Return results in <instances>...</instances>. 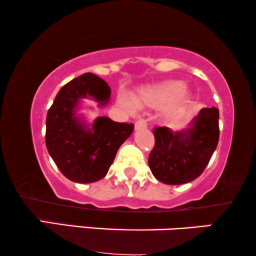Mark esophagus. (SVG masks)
<instances>
[{
	"label": "esophagus",
	"instance_id": "1",
	"mask_svg": "<svg viewBox=\"0 0 256 256\" xmlns=\"http://www.w3.org/2000/svg\"><path fill=\"white\" fill-rule=\"evenodd\" d=\"M143 128H146V121L143 120V118H140L135 122V129L136 130H138V129H143Z\"/></svg>",
	"mask_w": 256,
	"mask_h": 256
}]
</instances>
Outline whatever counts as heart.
<instances>
[{"label": "heart", "instance_id": "b5f03b06", "mask_svg": "<svg viewBox=\"0 0 256 256\" xmlns=\"http://www.w3.org/2000/svg\"><path fill=\"white\" fill-rule=\"evenodd\" d=\"M188 100V90L183 87L180 82L174 80L143 86L132 96V99L124 94H120L118 96L120 107L129 114L135 113L138 107L156 108L166 104L163 108V114L169 118L180 115L184 110Z\"/></svg>", "mask_w": 256, "mask_h": 256}]
</instances>
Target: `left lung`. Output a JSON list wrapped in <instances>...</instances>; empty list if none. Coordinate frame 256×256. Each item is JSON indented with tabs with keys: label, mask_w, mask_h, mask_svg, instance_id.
Listing matches in <instances>:
<instances>
[{
	"label": "left lung",
	"mask_w": 256,
	"mask_h": 256,
	"mask_svg": "<svg viewBox=\"0 0 256 256\" xmlns=\"http://www.w3.org/2000/svg\"><path fill=\"white\" fill-rule=\"evenodd\" d=\"M148 163L156 180L169 185L188 183L202 174L218 146L219 110L202 108L188 128L156 127Z\"/></svg>",
	"instance_id": "left-lung-1"
}]
</instances>
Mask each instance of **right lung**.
<instances>
[{
    "label": "right lung",
    "mask_w": 256,
    "mask_h": 256,
    "mask_svg": "<svg viewBox=\"0 0 256 256\" xmlns=\"http://www.w3.org/2000/svg\"><path fill=\"white\" fill-rule=\"evenodd\" d=\"M84 98H92L99 106H104L110 101V88L93 73H84L62 86L48 112L45 143L62 174L70 180L86 184L106 176L134 124L99 116L88 127L76 115Z\"/></svg>",
    "instance_id": "right-lung-1"
}]
</instances>
